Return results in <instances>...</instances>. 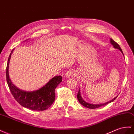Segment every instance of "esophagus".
Masks as SVG:
<instances>
[{"mask_svg":"<svg viewBox=\"0 0 134 134\" xmlns=\"http://www.w3.org/2000/svg\"><path fill=\"white\" fill-rule=\"evenodd\" d=\"M74 75H75L74 71L73 70H69L66 72L65 74V77L69 78V77H72V76H74Z\"/></svg>","mask_w":134,"mask_h":134,"instance_id":"obj_1","label":"esophagus"}]
</instances>
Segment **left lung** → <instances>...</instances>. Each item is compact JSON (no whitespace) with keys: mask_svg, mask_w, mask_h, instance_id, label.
I'll return each instance as SVG.
<instances>
[{"mask_svg":"<svg viewBox=\"0 0 134 134\" xmlns=\"http://www.w3.org/2000/svg\"><path fill=\"white\" fill-rule=\"evenodd\" d=\"M110 43L111 44L113 45V47L115 48H117L118 49L120 50V51L122 52V53L123 54V55L124 56V53H123V52L122 51V49L121 48V47H120V46H119V44H118L117 43L115 42V41H114L113 39H110ZM118 96H117L116 97H115L114 99H113L112 100H110L109 102H107L105 103H103V104H90V103H88L86 102L85 101L83 100V99H82V97H81V92H80V89H79V91H78V92L77 93V99L79 101V102L82 105H83L84 107L87 108H89V109H95V108H99L100 107H102V106H104V105H105L109 104L112 102H113V101L117 98Z\"/></svg>","mask_w":134,"mask_h":134,"instance_id":"8db88e82","label":"left lung"}]
</instances>
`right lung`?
Segmentation results:
<instances>
[{
  "label": "right lung",
  "mask_w": 134,
  "mask_h": 134,
  "mask_svg": "<svg viewBox=\"0 0 134 134\" xmlns=\"http://www.w3.org/2000/svg\"><path fill=\"white\" fill-rule=\"evenodd\" d=\"M13 50L10 53L6 68L7 82L12 95L17 102L25 108L32 110H46L55 101V90L62 81V77L58 75L52 78L46 85L36 91L27 92L20 90L12 83L9 77V64Z\"/></svg>",
  "instance_id": "obj_1"
}]
</instances>
